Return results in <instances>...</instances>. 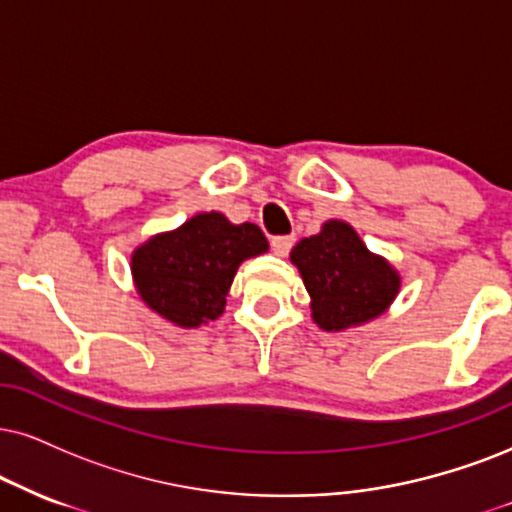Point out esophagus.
Here are the masks:
<instances>
[{
	"mask_svg": "<svg viewBox=\"0 0 512 512\" xmlns=\"http://www.w3.org/2000/svg\"><path fill=\"white\" fill-rule=\"evenodd\" d=\"M294 242H296L294 235H277L270 239V246H273V251L277 256H287L289 251H292Z\"/></svg>",
	"mask_w": 512,
	"mask_h": 512,
	"instance_id": "esophagus-1",
	"label": "esophagus"
}]
</instances>
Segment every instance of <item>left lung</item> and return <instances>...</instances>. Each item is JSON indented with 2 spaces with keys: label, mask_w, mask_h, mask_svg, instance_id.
<instances>
[{
  "label": "left lung",
  "mask_w": 512,
  "mask_h": 512,
  "mask_svg": "<svg viewBox=\"0 0 512 512\" xmlns=\"http://www.w3.org/2000/svg\"><path fill=\"white\" fill-rule=\"evenodd\" d=\"M313 299V320L327 332L377 318L399 292V275L372 256L351 225L330 220L320 235L301 239L292 249Z\"/></svg>",
  "instance_id": "8db88e82"
}]
</instances>
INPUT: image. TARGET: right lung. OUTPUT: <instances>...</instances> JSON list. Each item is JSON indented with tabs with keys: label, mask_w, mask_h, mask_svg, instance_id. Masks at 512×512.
<instances>
[{
	"label": "right lung",
	"mask_w": 512,
	"mask_h": 512,
	"mask_svg": "<svg viewBox=\"0 0 512 512\" xmlns=\"http://www.w3.org/2000/svg\"><path fill=\"white\" fill-rule=\"evenodd\" d=\"M268 249L254 223L232 225L223 213H199L132 254V277L144 304L182 327L216 320L239 263Z\"/></svg>",
	"instance_id": "right-lung-1"
}]
</instances>
